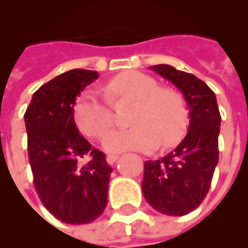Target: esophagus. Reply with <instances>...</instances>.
Wrapping results in <instances>:
<instances>
[{
  "instance_id": "34e87169",
  "label": "esophagus",
  "mask_w": 248,
  "mask_h": 248,
  "mask_svg": "<svg viewBox=\"0 0 248 248\" xmlns=\"http://www.w3.org/2000/svg\"><path fill=\"white\" fill-rule=\"evenodd\" d=\"M117 159H119V155H116V154H108V155L106 157V161H107L108 165H113Z\"/></svg>"
}]
</instances>
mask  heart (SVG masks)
<instances>
[{"label": "heart", "mask_w": 248, "mask_h": 248, "mask_svg": "<svg viewBox=\"0 0 248 248\" xmlns=\"http://www.w3.org/2000/svg\"><path fill=\"white\" fill-rule=\"evenodd\" d=\"M115 104L136 103L129 129H115L104 136L107 152H149L158 146L170 148L183 139L188 128V112L182 96L141 72L116 76L107 86ZM74 119L82 133L99 139L113 124V111L107 102L87 91L74 104Z\"/></svg>", "instance_id": "obj_1"}]
</instances>
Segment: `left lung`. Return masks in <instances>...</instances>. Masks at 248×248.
<instances>
[{
    "mask_svg": "<svg viewBox=\"0 0 248 248\" xmlns=\"http://www.w3.org/2000/svg\"><path fill=\"white\" fill-rule=\"evenodd\" d=\"M150 69L182 91L189 125L172 152L157 161L145 162L141 187L146 202L159 213L184 216L205 199L218 163V104L215 93L196 76L166 64Z\"/></svg>",
    "mask_w": 248,
    "mask_h": 248,
    "instance_id": "obj_1",
    "label": "left lung"
}]
</instances>
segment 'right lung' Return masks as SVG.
Returning a JSON list of instances; mask_svg holds the SVG:
<instances>
[{
	"label": "right lung",
	"instance_id": "1",
	"mask_svg": "<svg viewBox=\"0 0 248 248\" xmlns=\"http://www.w3.org/2000/svg\"><path fill=\"white\" fill-rule=\"evenodd\" d=\"M98 77L95 70L65 72L33 93L25 113L33 186L49 213L72 225L95 221L107 205L112 169L79 133L73 111Z\"/></svg>",
	"mask_w": 248,
	"mask_h": 248
}]
</instances>
